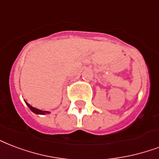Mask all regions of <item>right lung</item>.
Listing matches in <instances>:
<instances>
[{
    "instance_id": "add662e5",
    "label": "right lung",
    "mask_w": 159,
    "mask_h": 159,
    "mask_svg": "<svg viewBox=\"0 0 159 159\" xmlns=\"http://www.w3.org/2000/svg\"><path fill=\"white\" fill-rule=\"evenodd\" d=\"M26 102V101H25ZM26 105L28 106V107L30 109H31V111L34 112V113H36V114H42V115H44V114H47V113H50V112H47V111H42V110H39V109H37V108H35V107H31L30 104H28L27 102H26Z\"/></svg>"
}]
</instances>
